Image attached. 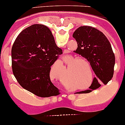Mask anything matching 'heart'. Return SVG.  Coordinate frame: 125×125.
I'll use <instances>...</instances> for the list:
<instances>
[{
    "mask_svg": "<svg viewBox=\"0 0 125 125\" xmlns=\"http://www.w3.org/2000/svg\"><path fill=\"white\" fill-rule=\"evenodd\" d=\"M68 62H70L68 65V76L65 79L66 83L68 82L76 81L77 84L84 85L90 81V79L93 78V70L89 62L86 59L77 58L76 57L70 55L65 57ZM60 65L63 66V62H60ZM63 85H66V83L61 80ZM79 86L76 87L75 89H78Z\"/></svg>",
    "mask_w": 125,
    "mask_h": 125,
    "instance_id": "1",
    "label": "heart"
}]
</instances>
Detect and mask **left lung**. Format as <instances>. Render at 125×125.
<instances>
[{
  "instance_id": "left-lung-1",
  "label": "left lung",
  "mask_w": 125,
  "mask_h": 125,
  "mask_svg": "<svg viewBox=\"0 0 125 125\" xmlns=\"http://www.w3.org/2000/svg\"><path fill=\"white\" fill-rule=\"evenodd\" d=\"M77 48L74 52L87 59L95 74L89 90L77 92L86 93L107 84L113 77L115 55L109 42L103 33L94 27L81 26L73 35Z\"/></svg>"
}]
</instances>
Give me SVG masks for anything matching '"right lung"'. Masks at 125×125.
Wrapping results in <instances>:
<instances>
[{
	"label": "right lung",
	"mask_w": 125,
	"mask_h": 125,
	"mask_svg": "<svg viewBox=\"0 0 125 125\" xmlns=\"http://www.w3.org/2000/svg\"><path fill=\"white\" fill-rule=\"evenodd\" d=\"M62 54L49 28L33 24L17 37L11 49L13 74L24 89L40 97L59 94L51 81V66Z\"/></svg>",
	"instance_id": "1"
}]
</instances>
